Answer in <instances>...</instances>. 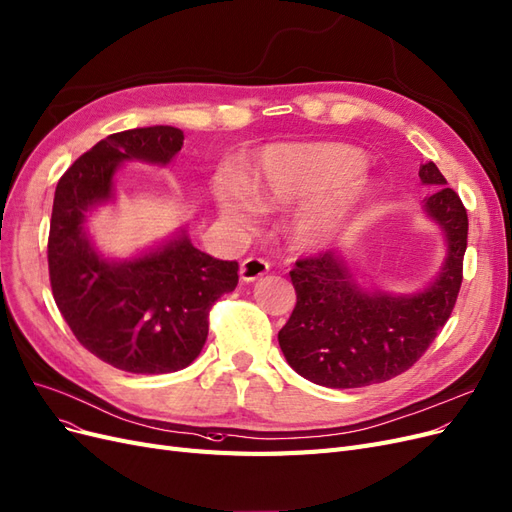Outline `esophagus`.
Segmentation results:
<instances>
[{"mask_svg": "<svg viewBox=\"0 0 512 512\" xmlns=\"http://www.w3.org/2000/svg\"><path fill=\"white\" fill-rule=\"evenodd\" d=\"M271 269V264L264 260V258H256V256H250L245 258L241 262V269H239V275L243 281H256L258 277L267 275Z\"/></svg>", "mask_w": 512, "mask_h": 512, "instance_id": "obj_1", "label": "esophagus"}]
</instances>
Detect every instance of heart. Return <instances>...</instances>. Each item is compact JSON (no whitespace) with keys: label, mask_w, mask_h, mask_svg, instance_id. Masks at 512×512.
<instances>
[{"label":"heart","mask_w":512,"mask_h":512,"mask_svg":"<svg viewBox=\"0 0 512 512\" xmlns=\"http://www.w3.org/2000/svg\"><path fill=\"white\" fill-rule=\"evenodd\" d=\"M366 156L341 142L271 144L248 163V175L224 167L211 182L216 207L228 220L248 224L256 207L277 209L296 201L292 239L303 248H324L337 239L370 195L362 178Z\"/></svg>","instance_id":"b5f03b06"}]
</instances>
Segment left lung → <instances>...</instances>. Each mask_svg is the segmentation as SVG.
<instances>
[{
    "label": "left lung",
    "instance_id": "left-lung-1",
    "mask_svg": "<svg viewBox=\"0 0 512 512\" xmlns=\"http://www.w3.org/2000/svg\"><path fill=\"white\" fill-rule=\"evenodd\" d=\"M419 178L436 186L426 214L443 228L447 258L432 284L415 294L364 288L337 252L296 260V307L277 339L298 375L324 387H364L409 370L449 320L462 286L468 214L430 161Z\"/></svg>",
    "mask_w": 512,
    "mask_h": 512
}]
</instances>
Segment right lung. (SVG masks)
Returning <instances> with one entry per match:
<instances>
[{
    "instance_id": "add662e5",
    "label": "right lung",
    "mask_w": 512,
    "mask_h": 512,
    "mask_svg": "<svg viewBox=\"0 0 512 512\" xmlns=\"http://www.w3.org/2000/svg\"><path fill=\"white\" fill-rule=\"evenodd\" d=\"M184 146L175 127L108 135L69 167L55 190L48 273L74 337L99 360L135 375L186 368L207 339L209 309L239 281L235 260H218L180 231L129 260L103 258L86 235V211L114 201L125 161L167 165Z\"/></svg>"
}]
</instances>
